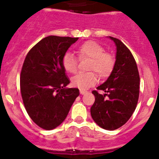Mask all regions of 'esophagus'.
<instances>
[{
    "label": "esophagus",
    "mask_w": 159,
    "mask_h": 159,
    "mask_svg": "<svg viewBox=\"0 0 159 159\" xmlns=\"http://www.w3.org/2000/svg\"><path fill=\"white\" fill-rule=\"evenodd\" d=\"M86 93H88V91H83V90H80V94H86Z\"/></svg>",
    "instance_id": "34e87169"
}]
</instances>
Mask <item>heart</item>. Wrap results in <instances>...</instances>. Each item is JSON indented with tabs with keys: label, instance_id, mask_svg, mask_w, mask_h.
I'll list each match as a JSON object with an SVG mask.
<instances>
[{
	"label": "heart",
	"instance_id": "b5f03b06",
	"mask_svg": "<svg viewBox=\"0 0 159 159\" xmlns=\"http://www.w3.org/2000/svg\"><path fill=\"white\" fill-rule=\"evenodd\" d=\"M80 58H91L89 69L94 70L102 78L108 77L114 69L115 60L109 53L104 52L105 49L101 44L94 41H88L81 44L76 50ZM62 65L68 73H75L78 68L77 58L70 53H66L62 58ZM98 81L95 72L78 73L71 78L74 87L86 90L94 85Z\"/></svg>",
	"mask_w": 159,
	"mask_h": 159
}]
</instances>
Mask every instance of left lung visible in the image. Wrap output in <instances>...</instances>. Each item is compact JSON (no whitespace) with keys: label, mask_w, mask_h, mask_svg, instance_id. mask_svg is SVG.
Segmentation results:
<instances>
[{"label":"left lung","mask_w":159,"mask_h":159,"mask_svg":"<svg viewBox=\"0 0 159 159\" xmlns=\"http://www.w3.org/2000/svg\"><path fill=\"white\" fill-rule=\"evenodd\" d=\"M116 46L114 69L105 82L97 88L104 94L93 91L95 101L91 108L94 122L113 131L124 125L134 111L139 96V70L129 48L117 38L108 37Z\"/></svg>","instance_id":"left-lung-1"}]
</instances>
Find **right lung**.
I'll return each instance as SVG.
<instances>
[{
  "mask_svg": "<svg viewBox=\"0 0 159 159\" xmlns=\"http://www.w3.org/2000/svg\"><path fill=\"white\" fill-rule=\"evenodd\" d=\"M78 39L46 37L25 57L20 79L22 99L30 118L43 129L60 125L79 95L78 89L66 88L70 81L62 65L64 55Z\"/></svg>",
  "mask_w": 159,
  "mask_h": 159,
  "instance_id": "add662e5",
  "label": "right lung"
}]
</instances>
